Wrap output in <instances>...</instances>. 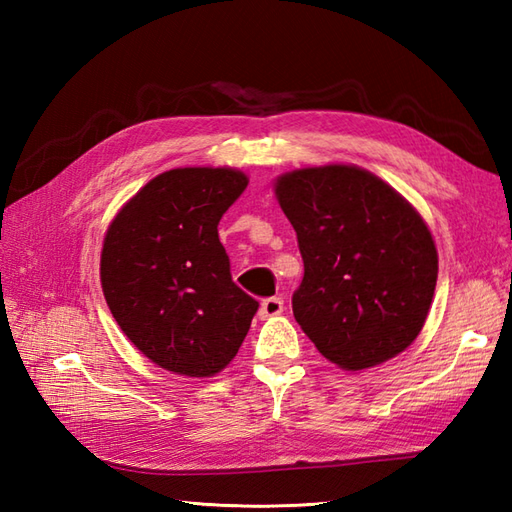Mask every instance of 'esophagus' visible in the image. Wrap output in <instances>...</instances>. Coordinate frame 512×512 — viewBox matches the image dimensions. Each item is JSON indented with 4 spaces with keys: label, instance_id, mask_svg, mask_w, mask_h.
Segmentation results:
<instances>
[{
    "label": "esophagus",
    "instance_id": "obj_1",
    "mask_svg": "<svg viewBox=\"0 0 512 512\" xmlns=\"http://www.w3.org/2000/svg\"><path fill=\"white\" fill-rule=\"evenodd\" d=\"M284 312V299L281 297H268L262 301V308H259V314L262 317H277V314Z\"/></svg>",
    "mask_w": 512,
    "mask_h": 512
}]
</instances>
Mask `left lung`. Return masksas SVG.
I'll list each match as a JSON object with an SVG mask.
<instances>
[{
  "instance_id": "obj_1",
  "label": "left lung",
  "mask_w": 512,
  "mask_h": 512,
  "mask_svg": "<svg viewBox=\"0 0 512 512\" xmlns=\"http://www.w3.org/2000/svg\"><path fill=\"white\" fill-rule=\"evenodd\" d=\"M275 189L303 259L292 295L301 330L352 372L400 354L422 330L438 279L422 217L358 167L299 169Z\"/></svg>"
}]
</instances>
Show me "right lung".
<instances>
[{
    "label": "right lung",
    "mask_w": 512,
    "mask_h": 512,
    "mask_svg": "<svg viewBox=\"0 0 512 512\" xmlns=\"http://www.w3.org/2000/svg\"><path fill=\"white\" fill-rule=\"evenodd\" d=\"M246 184L235 169L165 171L123 206L105 235L107 306L127 339L169 372H220L259 308L233 281L217 235Z\"/></svg>",
    "instance_id": "add662e5"
}]
</instances>
